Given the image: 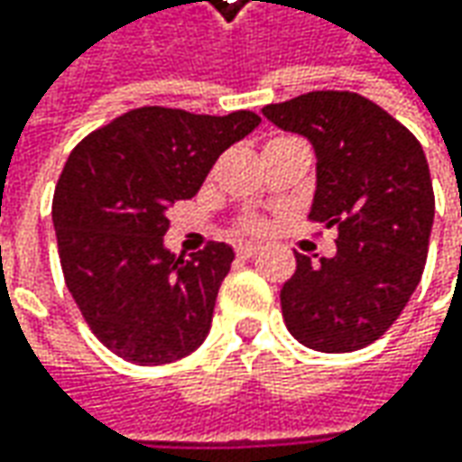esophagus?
<instances>
[{
  "instance_id": "esophagus-1",
  "label": "esophagus",
  "mask_w": 462,
  "mask_h": 462,
  "mask_svg": "<svg viewBox=\"0 0 462 462\" xmlns=\"http://www.w3.org/2000/svg\"><path fill=\"white\" fill-rule=\"evenodd\" d=\"M257 252H259V244H252V241H244V244H239V246H236V254L244 259L254 257Z\"/></svg>"
}]
</instances>
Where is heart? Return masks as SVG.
Listing matches in <instances>:
<instances>
[{
    "instance_id": "heart-1",
    "label": "heart",
    "mask_w": 462,
    "mask_h": 462,
    "mask_svg": "<svg viewBox=\"0 0 462 462\" xmlns=\"http://www.w3.org/2000/svg\"><path fill=\"white\" fill-rule=\"evenodd\" d=\"M249 226H252V228H259V223H257V221H252V223H249Z\"/></svg>"
}]
</instances>
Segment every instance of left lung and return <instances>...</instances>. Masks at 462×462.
I'll list each match as a JSON object with an SVG mask.
<instances>
[{
	"label": "left lung",
	"mask_w": 462,
	"mask_h": 462,
	"mask_svg": "<svg viewBox=\"0 0 462 462\" xmlns=\"http://www.w3.org/2000/svg\"><path fill=\"white\" fill-rule=\"evenodd\" d=\"M262 116L316 152L309 218L337 226V254L310 262L282 285L288 331L319 352H355L391 328L417 291L435 192L414 135L355 92H309L267 105Z\"/></svg>",
	"instance_id": "obj_1"
}]
</instances>
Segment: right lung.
<instances>
[{
    "instance_id": "1",
    "label": "right lung",
    "mask_w": 462,
    "mask_h": 462,
    "mask_svg": "<svg viewBox=\"0 0 462 462\" xmlns=\"http://www.w3.org/2000/svg\"><path fill=\"white\" fill-rule=\"evenodd\" d=\"M262 117L138 107L71 152L53 192L66 288L102 345L135 365H167L203 345L234 249L210 241L177 259L169 208L192 198L228 146Z\"/></svg>"
}]
</instances>
